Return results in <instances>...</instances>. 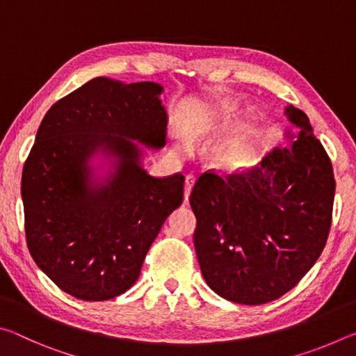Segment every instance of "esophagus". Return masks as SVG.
<instances>
[{
	"label": "esophagus",
	"instance_id": "obj_1",
	"mask_svg": "<svg viewBox=\"0 0 356 356\" xmlns=\"http://www.w3.org/2000/svg\"><path fill=\"white\" fill-rule=\"evenodd\" d=\"M196 182V177L195 174H188V176L185 177V190H184V196H185V201H188L190 197V193L193 190V185Z\"/></svg>",
	"mask_w": 356,
	"mask_h": 356
}]
</instances>
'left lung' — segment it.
Masks as SVG:
<instances>
[{
  "label": "left lung",
  "mask_w": 356,
  "mask_h": 356,
  "mask_svg": "<svg viewBox=\"0 0 356 356\" xmlns=\"http://www.w3.org/2000/svg\"><path fill=\"white\" fill-rule=\"evenodd\" d=\"M300 129L251 170H209L190 195L195 250L204 280L238 305L280 298L309 272L327 243L334 176L309 119L287 106Z\"/></svg>",
  "instance_id": "left-lung-1"
}]
</instances>
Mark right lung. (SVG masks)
<instances>
[{
  "instance_id": "1",
  "label": "right lung",
  "mask_w": 356,
  "mask_h": 356,
  "mask_svg": "<svg viewBox=\"0 0 356 356\" xmlns=\"http://www.w3.org/2000/svg\"><path fill=\"white\" fill-rule=\"evenodd\" d=\"M161 91L152 81L99 76L42 120L22 174L26 243L42 272L72 297L104 301L129 291L184 201L182 174L149 176L131 141L165 144ZM100 147L118 156V170L106 186L92 187L86 161Z\"/></svg>"
}]
</instances>
